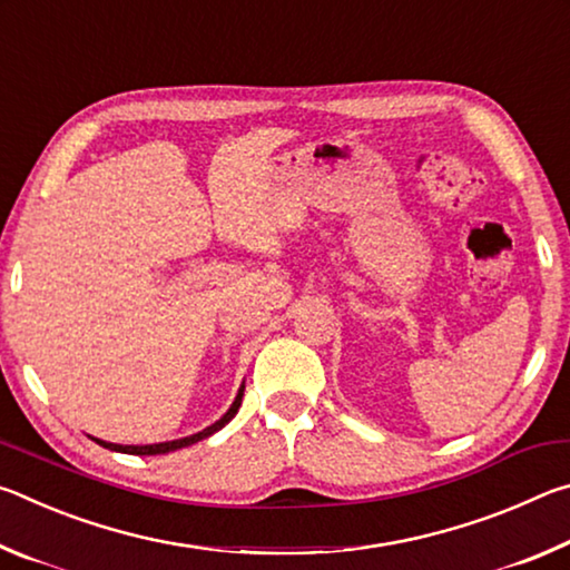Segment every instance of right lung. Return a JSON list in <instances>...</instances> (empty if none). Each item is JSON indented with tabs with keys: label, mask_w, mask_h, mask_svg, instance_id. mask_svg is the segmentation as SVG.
I'll return each mask as SVG.
<instances>
[{
	"label": "right lung",
	"mask_w": 570,
	"mask_h": 570,
	"mask_svg": "<svg viewBox=\"0 0 570 570\" xmlns=\"http://www.w3.org/2000/svg\"><path fill=\"white\" fill-rule=\"evenodd\" d=\"M240 400H244V384H240V390H238V394H236V400H234V404H230V407H228V412L224 414V417H220L218 422L210 424V428L196 432V435H188V438H180V440L158 442V445H115V442H105V440H98V438H92V440L98 442V445L108 448V450L125 452V455H166V452L180 450V448H188V445H193V442L206 440V438L214 435V432H218L220 428H226V424L236 417V412H238V407H240Z\"/></svg>",
	"instance_id": "right-lung-1"
}]
</instances>
